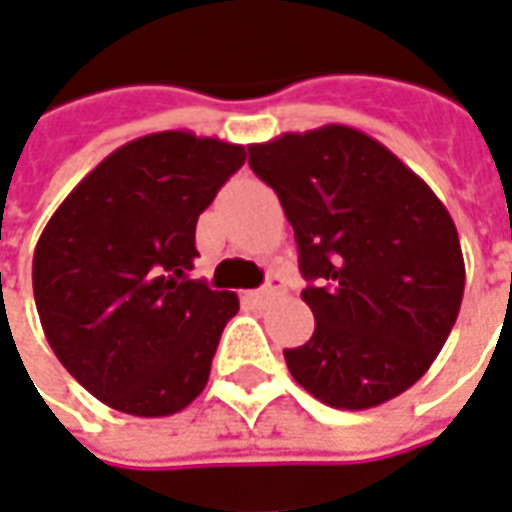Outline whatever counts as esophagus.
I'll use <instances>...</instances> for the list:
<instances>
[{
  "mask_svg": "<svg viewBox=\"0 0 512 512\" xmlns=\"http://www.w3.org/2000/svg\"><path fill=\"white\" fill-rule=\"evenodd\" d=\"M283 291H285L283 277L271 274L269 283L263 285V288H257V291H252V294H249V300L255 302V305H266V302H271V300H274V297H280Z\"/></svg>",
  "mask_w": 512,
  "mask_h": 512,
  "instance_id": "34e87169",
  "label": "esophagus"
}]
</instances>
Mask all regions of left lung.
I'll return each mask as SVG.
<instances>
[{"label":"left lung","instance_id":"left-lung-1","mask_svg":"<svg viewBox=\"0 0 512 512\" xmlns=\"http://www.w3.org/2000/svg\"><path fill=\"white\" fill-rule=\"evenodd\" d=\"M294 227L314 336L283 350L302 389L373 409L423 378L457 322L460 235L431 187L378 139L322 125L249 145Z\"/></svg>","mask_w":512,"mask_h":512}]
</instances>
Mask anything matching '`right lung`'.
<instances>
[{
	"instance_id": "1",
	"label": "right lung",
	"mask_w": 512,
	"mask_h": 512,
	"mask_svg": "<svg viewBox=\"0 0 512 512\" xmlns=\"http://www.w3.org/2000/svg\"><path fill=\"white\" fill-rule=\"evenodd\" d=\"M246 148L190 131L131 139L52 212L33 294L52 353L117 412L168 417L207 387L238 297L193 277L196 221Z\"/></svg>"
}]
</instances>
